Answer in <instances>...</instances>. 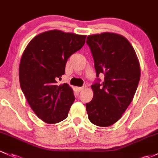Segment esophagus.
<instances>
[{
  "mask_svg": "<svg viewBox=\"0 0 158 158\" xmlns=\"http://www.w3.org/2000/svg\"><path fill=\"white\" fill-rule=\"evenodd\" d=\"M85 88H86V86H82V87H76V89H77V91H79V92H81V91L84 90Z\"/></svg>",
  "mask_w": 158,
  "mask_h": 158,
  "instance_id": "esophagus-1",
  "label": "esophagus"
}]
</instances>
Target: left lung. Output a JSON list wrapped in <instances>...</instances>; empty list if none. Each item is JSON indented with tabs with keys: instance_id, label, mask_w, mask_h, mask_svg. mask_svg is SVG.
<instances>
[{
	"instance_id": "1",
	"label": "left lung",
	"mask_w": 158,
	"mask_h": 158,
	"mask_svg": "<svg viewBox=\"0 0 158 158\" xmlns=\"http://www.w3.org/2000/svg\"><path fill=\"white\" fill-rule=\"evenodd\" d=\"M86 43L92 52L96 76L105 75L102 84L91 86L93 99L86 104L88 118L96 126H111L133 99L140 79L139 61L130 42L119 34L91 35Z\"/></svg>"
}]
</instances>
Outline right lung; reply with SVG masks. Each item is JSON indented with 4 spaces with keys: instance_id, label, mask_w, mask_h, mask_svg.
Segmentation results:
<instances>
[{
    "instance_id": "obj_1",
    "label": "right lung",
    "mask_w": 158,
    "mask_h": 158,
    "mask_svg": "<svg viewBox=\"0 0 158 158\" xmlns=\"http://www.w3.org/2000/svg\"><path fill=\"white\" fill-rule=\"evenodd\" d=\"M86 35L50 30L36 35L25 47L19 68L21 89L35 114L49 124L68 117L74 101L72 88L57 84L68 59L81 50Z\"/></svg>"
}]
</instances>
